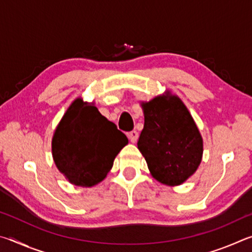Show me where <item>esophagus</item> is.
Listing matches in <instances>:
<instances>
[{
	"label": "esophagus",
	"mask_w": 252,
	"mask_h": 252,
	"mask_svg": "<svg viewBox=\"0 0 252 252\" xmlns=\"http://www.w3.org/2000/svg\"><path fill=\"white\" fill-rule=\"evenodd\" d=\"M127 138H129V140L132 143H135L136 140H138V138H139V133L135 130H133L127 133Z\"/></svg>",
	"instance_id": "34e87169"
}]
</instances>
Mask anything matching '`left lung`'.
Masks as SVG:
<instances>
[{
  "mask_svg": "<svg viewBox=\"0 0 252 252\" xmlns=\"http://www.w3.org/2000/svg\"><path fill=\"white\" fill-rule=\"evenodd\" d=\"M144 126L138 149L162 185L180 186L201 163L203 140L182 100L170 91L141 102Z\"/></svg>",
  "mask_w": 252,
  "mask_h": 252,
  "instance_id": "8db88e82",
  "label": "left lung"
}]
</instances>
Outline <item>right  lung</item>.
I'll list each match as a JSON object with an SVG mask.
<instances>
[{
  "label": "right lung",
  "mask_w": 252,
  "mask_h": 252,
  "mask_svg": "<svg viewBox=\"0 0 252 252\" xmlns=\"http://www.w3.org/2000/svg\"><path fill=\"white\" fill-rule=\"evenodd\" d=\"M126 144V134L102 116L93 102L76 97L54 131L52 156L67 181L90 188L104 180Z\"/></svg>",
  "instance_id": "right-lung-1"
}]
</instances>
